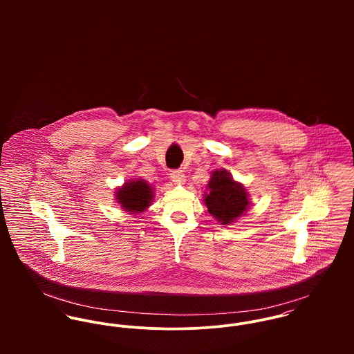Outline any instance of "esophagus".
Here are the masks:
<instances>
[{
  "label": "esophagus",
  "instance_id": "1",
  "mask_svg": "<svg viewBox=\"0 0 354 354\" xmlns=\"http://www.w3.org/2000/svg\"><path fill=\"white\" fill-rule=\"evenodd\" d=\"M170 178L177 183V184H183L184 183V178H185V174L183 170H171L170 171Z\"/></svg>",
  "mask_w": 354,
  "mask_h": 354
}]
</instances>
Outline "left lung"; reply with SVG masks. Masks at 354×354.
<instances>
[{"instance_id":"obj_1","label":"left lung","mask_w":354,"mask_h":354,"mask_svg":"<svg viewBox=\"0 0 354 354\" xmlns=\"http://www.w3.org/2000/svg\"><path fill=\"white\" fill-rule=\"evenodd\" d=\"M208 194L204 195V204L208 212L222 225H229L248 211L251 202L243 184L233 180L229 171L221 169L211 174Z\"/></svg>"}]
</instances>
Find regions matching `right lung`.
Listing matches in <instances>:
<instances>
[{"mask_svg": "<svg viewBox=\"0 0 354 354\" xmlns=\"http://www.w3.org/2000/svg\"><path fill=\"white\" fill-rule=\"evenodd\" d=\"M153 198L151 185L145 180H132L125 183L115 192L117 203L128 212H142L150 207Z\"/></svg>", "mask_w": 354, "mask_h": 354, "instance_id": "add662e5", "label": "right lung"}]
</instances>
